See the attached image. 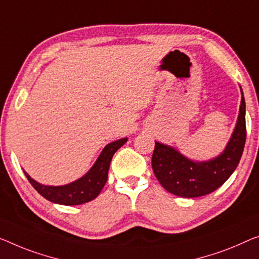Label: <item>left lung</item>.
Instances as JSON below:
<instances>
[{"label":"left lung","instance_id":"1","mask_svg":"<svg viewBox=\"0 0 259 259\" xmlns=\"http://www.w3.org/2000/svg\"><path fill=\"white\" fill-rule=\"evenodd\" d=\"M237 122L226 148L206 161L192 160L172 146L156 142L152 154L154 176L167 192L181 198H198L218 190L236 169L244 150L245 101L241 88Z\"/></svg>","mask_w":259,"mask_h":259}]
</instances>
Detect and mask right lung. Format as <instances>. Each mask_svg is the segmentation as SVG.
<instances>
[{
  "mask_svg": "<svg viewBox=\"0 0 259 259\" xmlns=\"http://www.w3.org/2000/svg\"><path fill=\"white\" fill-rule=\"evenodd\" d=\"M126 141L128 138H121L107 144L86 175L73 183L61 186H49V185L39 184L31 178L24 169L23 171L34 190L49 201L64 206H75V204L90 202L102 191L108 179V169L110 166L111 158L123 144H125Z\"/></svg>",
  "mask_w": 259,
  "mask_h": 259,
  "instance_id": "add662e5",
  "label": "right lung"
}]
</instances>
